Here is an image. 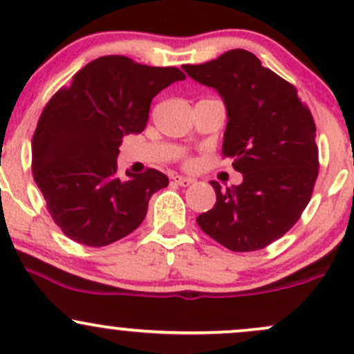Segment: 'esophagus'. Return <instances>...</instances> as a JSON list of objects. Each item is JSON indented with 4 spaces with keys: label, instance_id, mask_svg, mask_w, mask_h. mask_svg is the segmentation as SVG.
Here are the masks:
<instances>
[{
    "label": "esophagus",
    "instance_id": "1",
    "mask_svg": "<svg viewBox=\"0 0 354 354\" xmlns=\"http://www.w3.org/2000/svg\"><path fill=\"white\" fill-rule=\"evenodd\" d=\"M174 180V183H176V185H180V186H189V185H193V183H196V180H193V178H186V176H174L173 178Z\"/></svg>",
    "mask_w": 354,
    "mask_h": 354
}]
</instances>
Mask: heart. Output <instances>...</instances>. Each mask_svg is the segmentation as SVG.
Returning <instances> with one entry per match:
<instances>
[{
    "label": "heart",
    "mask_w": 354,
    "mask_h": 354,
    "mask_svg": "<svg viewBox=\"0 0 354 354\" xmlns=\"http://www.w3.org/2000/svg\"><path fill=\"white\" fill-rule=\"evenodd\" d=\"M189 165H191V163H189Z\"/></svg>",
    "instance_id": "heart-1"
}]
</instances>
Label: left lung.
I'll return each mask as SVG.
<instances>
[{"label": "left lung", "mask_w": 354, "mask_h": 354, "mask_svg": "<svg viewBox=\"0 0 354 354\" xmlns=\"http://www.w3.org/2000/svg\"><path fill=\"white\" fill-rule=\"evenodd\" d=\"M183 70L225 101L223 154L243 174L226 189L211 181L216 203L198 225L231 251L263 250L293 228L311 200L319 168L315 120L293 84L246 50Z\"/></svg>", "instance_id": "8db88e82"}]
</instances>
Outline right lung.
<instances>
[{"label": "right lung", "instance_id": "1", "mask_svg": "<svg viewBox=\"0 0 354 354\" xmlns=\"http://www.w3.org/2000/svg\"><path fill=\"white\" fill-rule=\"evenodd\" d=\"M174 66L101 56L53 95L31 143L33 178L53 221L73 241L106 246L141 225L149 198L168 186L158 169L118 174L123 136L141 133L161 89L185 80Z\"/></svg>", "mask_w": 354, "mask_h": 354}]
</instances>
